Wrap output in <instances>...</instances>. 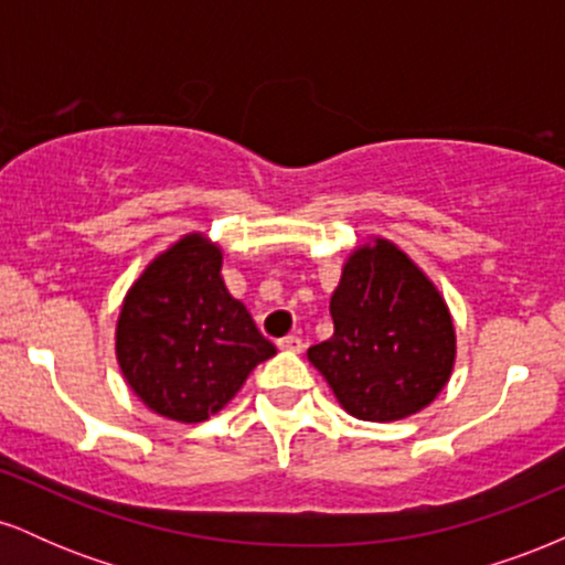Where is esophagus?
<instances>
[{"label": "esophagus", "instance_id": "esophagus-1", "mask_svg": "<svg viewBox=\"0 0 565 565\" xmlns=\"http://www.w3.org/2000/svg\"><path fill=\"white\" fill-rule=\"evenodd\" d=\"M278 348H281V350H289V353H302L305 342L300 340V337L289 334V337H284V340H278Z\"/></svg>", "mask_w": 565, "mask_h": 565}]
</instances>
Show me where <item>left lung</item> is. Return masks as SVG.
<instances>
[{
    "instance_id": "1",
    "label": "left lung",
    "mask_w": 565,
    "mask_h": 565,
    "mask_svg": "<svg viewBox=\"0 0 565 565\" xmlns=\"http://www.w3.org/2000/svg\"><path fill=\"white\" fill-rule=\"evenodd\" d=\"M334 334L308 348L334 398L364 423H395L438 398L457 361V329L430 276L391 238L342 263L329 300Z\"/></svg>"
}]
</instances>
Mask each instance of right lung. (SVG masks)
Instances as JSON below:
<instances>
[{"label":"right lung","mask_w":565,"mask_h":565,"mask_svg":"<svg viewBox=\"0 0 565 565\" xmlns=\"http://www.w3.org/2000/svg\"><path fill=\"white\" fill-rule=\"evenodd\" d=\"M116 361L142 406L204 423L276 348L223 281V246L193 231L161 249L121 300Z\"/></svg>","instance_id":"1"}]
</instances>
